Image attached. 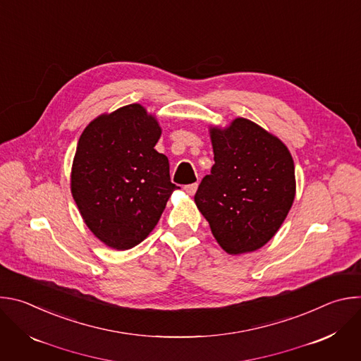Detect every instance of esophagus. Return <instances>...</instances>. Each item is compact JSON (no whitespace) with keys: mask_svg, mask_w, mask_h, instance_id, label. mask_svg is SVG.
I'll use <instances>...</instances> for the list:
<instances>
[{"mask_svg":"<svg viewBox=\"0 0 361 361\" xmlns=\"http://www.w3.org/2000/svg\"><path fill=\"white\" fill-rule=\"evenodd\" d=\"M197 187H198V184L197 183H192V184H188V185H184V191L187 192V194H190V195H192L195 191H197Z\"/></svg>","mask_w":361,"mask_h":361,"instance_id":"esophagus-1","label":"esophagus"}]
</instances>
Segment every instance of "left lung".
Returning <instances> with one entry per match:
<instances>
[{
  "instance_id": "obj_1",
  "label": "left lung",
  "mask_w": 361,
  "mask_h": 361,
  "mask_svg": "<svg viewBox=\"0 0 361 361\" xmlns=\"http://www.w3.org/2000/svg\"><path fill=\"white\" fill-rule=\"evenodd\" d=\"M210 133L214 166L194 201L228 254L254 251L273 238L293 205L291 154L277 137L245 118Z\"/></svg>"
}]
</instances>
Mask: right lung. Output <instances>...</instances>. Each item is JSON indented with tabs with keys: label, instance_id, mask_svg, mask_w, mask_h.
<instances>
[{
	"label": "right lung",
	"instance_id": "1",
	"mask_svg": "<svg viewBox=\"0 0 361 361\" xmlns=\"http://www.w3.org/2000/svg\"><path fill=\"white\" fill-rule=\"evenodd\" d=\"M160 135L157 120L130 104L97 117L78 140L71 192L88 228L111 248L140 244L180 188L169 159L154 149Z\"/></svg>",
	"mask_w": 361,
	"mask_h": 361
}]
</instances>
